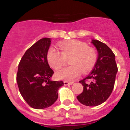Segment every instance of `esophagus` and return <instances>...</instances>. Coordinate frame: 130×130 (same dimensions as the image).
<instances>
[{"label": "esophagus", "mask_w": 130, "mask_h": 130, "mask_svg": "<svg viewBox=\"0 0 130 130\" xmlns=\"http://www.w3.org/2000/svg\"><path fill=\"white\" fill-rule=\"evenodd\" d=\"M73 84V82H68L67 81H64V85H71Z\"/></svg>", "instance_id": "34e87169"}]
</instances>
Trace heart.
Returning a JSON list of instances; mask_svg holds the SVG:
<instances>
[{"label":"heart","instance_id":"b5f03b06","mask_svg":"<svg viewBox=\"0 0 130 130\" xmlns=\"http://www.w3.org/2000/svg\"><path fill=\"white\" fill-rule=\"evenodd\" d=\"M61 52L54 47H51L47 53V60L49 65L55 70L64 66L70 58V66L65 67L57 72L59 79L71 81L81 74L90 72L97 62V53L94 49L88 47L87 43L72 40L64 42L59 45Z\"/></svg>","mask_w":130,"mask_h":130}]
</instances>
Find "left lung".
I'll use <instances>...</instances> for the list:
<instances>
[{"label": "left lung", "instance_id": "left-lung-1", "mask_svg": "<svg viewBox=\"0 0 130 130\" xmlns=\"http://www.w3.org/2000/svg\"><path fill=\"white\" fill-rule=\"evenodd\" d=\"M98 51V57L91 73L79 81L83 85V91L77 98L80 103L87 106H97L107 100L114 88L118 68L115 55L104 43L97 40H92ZM90 80L91 82L86 81Z\"/></svg>", "mask_w": 130, "mask_h": 130}]
</instances>
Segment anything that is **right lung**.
<instances>
[{
	"mask_svg": "<svg viewBox=\"0 0 130 130\" xmlns=\"http://www.w3.org/2000/svg\"><path fill=\"white\" fill-rule=\"evenodd\" d=\"M51 38H44L28 48L20 60L17 83L21 94L31 107L41 109L51 106L58 98L62 81L51 80L54 72L47 62Z\"/></svg>",
	"mask_w": 130,
	"mask_h": 130,
	"instance_id": "add662e5",
	"label": "right lung"
}]
</instances>
